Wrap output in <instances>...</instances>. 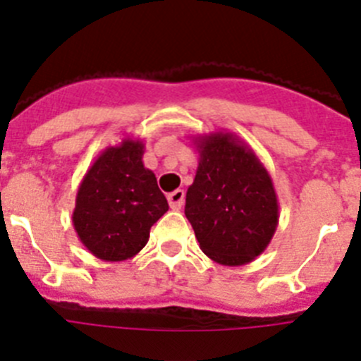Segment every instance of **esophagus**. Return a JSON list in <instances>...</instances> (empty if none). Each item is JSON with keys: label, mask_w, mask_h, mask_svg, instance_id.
Segmentation results:
<instances>
[{"label": "esophagus", "mask_w": 361, "mask_h": 361, "mask_svg": "<svg viewBox=\"0 0 361 361\" xmlns=\"http://www.w3.org/2000/svg\"><path fill=\"white\" fill-rule=\"evenodd\" d=\"M169 204H171V209L178 210L181 209V204H183L185 201V190L183 188H178V190H174V192L169 194Z\"/></svg>", "instance_id": "34e87169"}]
</instances>
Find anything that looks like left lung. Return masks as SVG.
Wrapping results in <instances>:
<instances>
[{"label": "left lung", "instance_id": "8db88e82", "mask_svg": "<svg viewBox=\"0 0 361 361\" xmlns=\"http://www.w3.org/2000/svg\"><path fill=\"white\" fill-rule=\"evenodd\" d=\"M200 164L185 197L200 248L212 261L243 266L261 255L279 225L274 181L257 154L232 133L194 138Z\"/></svg>", "mask_w": 361, "mask_h": 361}]
</instances>
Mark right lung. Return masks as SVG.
I'll use <instances>...</instances> for the list:
<instances>
[{"label":"right lung","mask_w":361,"mask_h":361,"mask_svg":"<svg viewBox=\"0 0 361 361\" xmlns=\"http://www.w3.org/2000/svg\"><path fill=\"white\" fill-rule=\"evenodd\" d=\"M144 147L133 138L109 145L80 181L71 219L80 243L97 259L135 257L147 245L151 226L169 210L157 176L142 161Z\"/></svg>","instance_id":"right-lung-1"}]
</instances>
